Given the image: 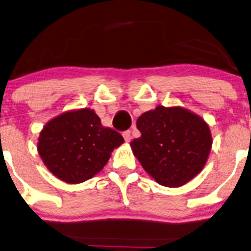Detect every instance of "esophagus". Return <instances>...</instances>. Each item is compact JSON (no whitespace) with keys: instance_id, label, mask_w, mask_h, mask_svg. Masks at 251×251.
Returning a JSON list of instances; mask_svg holds the SVG:
<instances>
[{"instance_id":"esophagus-1","label":"esophagus","mask_w":251,"mask_h":251,"mask_svg":"<svg viewBox=\"0 0 251 251\" xmlns=\"http://www.w3.org/2000/svg\"><path fill=\"white\" fill-rule=\"evenodd\" d=\"M123 136H124V139H125V141L126 142H129L131 141V131H129V129H127V131H125V132H123Z\"/></svg>"}]
</instances>
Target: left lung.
<instances>
[{"mask_svg": "<svg viewBox=\"0 0 251 251\" xmlns=\"http://www.w3.org/2000/svg\"><path fill=\"white\" fill-rule=\"evenodd\" d=\"M140 138L131 142L133 153L158 184L184 185L204 168L212 136L201 117L183 107L157 106L136 120Z\"/></svg>", "mask_w": 251, "mask_h": 251, "instance_id": "left-lung-1", "label": "left lung"}]
</instances>
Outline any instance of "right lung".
Segmentation results:
<instances>
[{"instance_id":"obj_1","label":"right lung","mask_w":251,"mask_h":251,"mask_svg":"<svg viewBox=\"0 0 251 251\" xmlns=\"http://www.w3.org/2000/svg\"><path fill=\"white\" fill-rule=\"evenodd\" d=\"M124 142L120 133L104 127L93 110L69 111L52 119L40 132L38 151L45 166L63 182L90 179Z\"/></svg>"}]
</instances>
